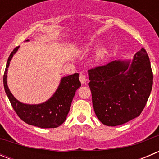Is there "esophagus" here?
Returning a JSON list of instances; mask_svg holds the SVG:
<instances>
[{
  "label": "esophagus",
  "mask_w": 159,
  "mask_h": 159,
  "mask_svg": "<svg viewBox=\"0 0 159 159\" xmlns=\"http://www.w3.org/2000/svg\"><path fill=\"white\" fill-rule=\"evenodd\" d=\"M79 79L81 84H85V83L87 82V78H86L85 75H83V74H81V75H80Z\"/></svg>",
  "instance_id": "obj_1"
}]
</instances>
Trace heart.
<instances>
[{
    "instance_id": "1",
    "label": "heart",
    "mask_w": 159,
    "mask_h": 159,
    "mask_svg": "<svg viewBox=\"0 0 159 159\" xmlns=\"http://www.w3.org/2000/svg\"><path fill=\"white\" fill-rule=\"evenodd\" d=\"M88 50L89 49L86 48L85 51H88ZM107 53H108V48H107L105 45L102 46L98 50L97 52H96V54H95L96 61H102V59L105 57V55L107 54Z\"/></svg>"
}]
</instances>
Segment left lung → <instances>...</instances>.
<instances>
[{"label":"left lung","instance_id":"left-lung-1","mask_svg":"<svg viewBox=\"0 0 159 159\" xmlns=\"http://www.w3.org/2000/svg\"><path fill=\"white\" fill-rule=\"evenodd\" d=\"M88 73L93 108L102 124L120 125L140 115L153 84L145 49L139 50L132 59L115 60Z\"/></svg>","mask_w":159,"mask_h":159}]
</instances>
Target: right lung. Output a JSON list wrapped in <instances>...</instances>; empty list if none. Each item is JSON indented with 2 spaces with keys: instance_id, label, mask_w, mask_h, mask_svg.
I'll return each mask as SVG.
<instances>
[{
  "instance_id": "add662e5",
  "label": "right lung",
  "mask_w": 159,
  "mask_h": 159,
  "mask_svg": "<svg viewBox=\"0 0 159 159\" xmlns=\"http://www.w3.org/2000/svg\"><path fill=\"white\" fill-rule=\"evenodd\" d=\"M26 42L29 40H26ZM20 46L15 48L11 53L4 75V87L11 105L19 118L27 124L42 129H53L63 124L70 111L72 100L78 88L81 87L79 74L75 73L62 77L60 83L46 102L40 104H25L17 100L11 92L7 85V70L13 56Z\"/></svg>"
}]
</instances>
